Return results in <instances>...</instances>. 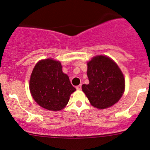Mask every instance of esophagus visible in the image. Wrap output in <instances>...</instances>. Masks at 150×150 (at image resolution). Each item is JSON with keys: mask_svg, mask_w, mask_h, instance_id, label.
<instances>
[{"mask_svg": "<svg viewBox=\"0 0 150 150\" xmlns=\"http://www.w3.org/2000/svg\"><path fill=\"white\" fill-rule=\"evenodd\" d=\"M76 89H77V90H80V89H82V85H79L78 86H77Z\"/></svg>", "mask_w": 150, "mask_h": 150, "instance_id": "34e87169", "label": "esophagus"}]
</instances>
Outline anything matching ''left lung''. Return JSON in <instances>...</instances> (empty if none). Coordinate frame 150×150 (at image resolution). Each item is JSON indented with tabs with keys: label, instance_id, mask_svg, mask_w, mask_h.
I'll use <instances>...</instances> for the list:
<instances>
[{
	"label": "left lung",
	"instance_id": "1",
	"mask_svg": "<svg viewBox=\"0 0 150 150\" xmlns=\"http://www.w3.org/2000/svg\"><path fill=\"white\" fill-rule=\"evenodd\" d=\"M88 85L82 89L94 107L104 109L119 101L125 90V79L117 64L107 56H97L87 63Z\"/></svg>",
	"mask_w": 150,
	"mask_h": 150
}]
</instances>
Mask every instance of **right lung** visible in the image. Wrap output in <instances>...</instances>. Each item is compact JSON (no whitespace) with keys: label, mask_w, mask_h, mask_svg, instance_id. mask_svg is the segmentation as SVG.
Instances as JSON below:
<instances>
[{"label":"right lung","mask_w":150,"mask_h":150,"mask_svg":"<svg viewBox=\"0 0 150 150\" xmlns=\"http://www.w3.org/2000/svg\"><path fill=\"white\" fill-rule=\"evenodd\" d=\"M30 89L34 101L42 107L58 111L64 108L76 89L62 71L61 62L51 58L39 61L32 70Z\"/></svg>","instance_id":"right-lung-1"}]
</instances>
